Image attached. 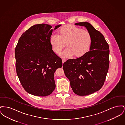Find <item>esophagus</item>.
<instances>
[{
	"mask_svg": "<svg viewBox=\"0 0 125 125\" xmlns=\"http://www.w3.org/2000/svg\"><path fill=\"white\" fill-rule=\"evenodd\" d=\"M66 60L65 59H62V62H63V63H64L65 61H66Z\"/></svg>",
	"mask_w": 125,
	"mask_h": 125,
	"instance_id": "34e87169",
	"label": "esophagus"
}]
</instances>
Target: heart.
I'll return each instance as SVG.
<instances>
[{"instance_id":"heart-1","label":"heart","mask_w":125,"mask_h":125,"mask_svg":"<svg viewBox=\"0 0 125 125\" xmlns=\"http://www.w3.org/2000/svg\"><path fill=\"white\" fill-rule=\"evenodd\" d=\"M58 34L50 38V43L54 52L60 54L65 46V50L60 54L62 57L69 58L73 55L81 58L90 50L92 42V35L89 30L72 25H65L60 28Z\"/></svg>"}]
</instances>
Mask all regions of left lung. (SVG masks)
<instances>
[{
  "instance_id": "left-lung-1",
  "label": "left lung",
  "mask_w": 125,
  "mask_h": 125,
  "mask_svg": "<svg viewBox=\"0 0 125 125\" xmlns=\"http://www.w3.org/2000/svg\"><path fill=\"white\" fill-rule=\"evenodd\" d=\"M75 25L84 26L89 31L92 44L89 51L83 57L65 61L63 69L73 91L77 95L84 96L99 90L103 86L109 66V46L104 36L89 23Z\"/></svg>"
}]
</instances>
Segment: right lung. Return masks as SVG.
Here are the masks:
<instances>
[{
	"instance_id": "right-lung-1",
	"label": "right lung",
	"mask_w": 125,
	"mask_h": 125,
	"mask_svg": "<svg viewBox=\"0 0 125 125\" xmlns=\"http://www.w3.org/2000/svg\"><path fill=\"white\" fill-rule=\"evenodd\" d=\"M60 26H56L54 30ZM51 28L46 24L31 27L20 37L15 48L17 76L24 89L32 95H50L56 87L54 73L62 66V60L50 43L53 30Z\"/></svg>"
}]
</instances>
